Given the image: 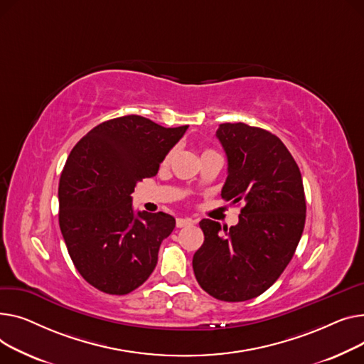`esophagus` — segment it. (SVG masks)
<instances>
[{"label":"esophagus","instance_id":"34e87169","mask_svg":"<svg viewBox=\"0 0 364 364\" xmlns=\"http://www.w3.org/2000/svg\"><path fill=\"white\" fill-rule=\"evenodd\" d=\"M191 225H194V220H192V219H188V218L176 219V226L178 228H186V226H191Z\"/></svg>","mask_w":364,"mask_h":364}]
</instances>
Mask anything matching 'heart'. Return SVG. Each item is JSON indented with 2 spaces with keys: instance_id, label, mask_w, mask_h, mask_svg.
Here are the masks:
<instances>
[{
  "instance_id": "heart-1",
  "label": "heart",
  "mask_w": 364,
  "mask_h": 364,
  "mask_svg": "<svg viewBox=\"0 0 364 364\" xmlns=\"http://www.w3.org/2000/svg\"><path fill=\"white\" fill-rule=\"evenodd\" d=\"M207 151H211V149H207ZM207 151H204V153H207Z\"/></svg>"
}]
</instances>
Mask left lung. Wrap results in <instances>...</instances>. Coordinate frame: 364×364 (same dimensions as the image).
I'll use <instances>...</instances> for the list:
<instances>
[{
    "instance_id": "obj_1",
    "label": "left lung",
    "mask_w": 364,
    "mask_h": 364,
    "mask_svg": "<svg viewBox=\"0 0 364 364\" xmlns=\"http://www.w3.org/2000/svg\"><path fill=\"white\" fill-rule=\"evenodd\" d=\"M226 157L222 198L242 203L229 229L203 219L204 242L192 267L200 287L222 301L259 296L282 274L304 230L306 197L300 168L276 135L245 123L216 132Z\"/></svg>"
}]
</instances>
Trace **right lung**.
<instances>
[{
	"instance_id": "add662e5",
	"label": "right lung",
	"mask_w": 364,
	"mask_h": 364,
	"mask_svg": "<svg viewBox=\"0 0 364 364\" xmlns=\"http://www.w3.org/2000/svg\"><path fill=\"white\" fill-rule=\"evenodd\" d=\"M186 129L131 114L95 126L73 146L58 183V223L75 267L94 288L124 295L153 273L176 222L163 211L135 213L131 194L157 175Z\"/></svg>"
}]
</instances>
